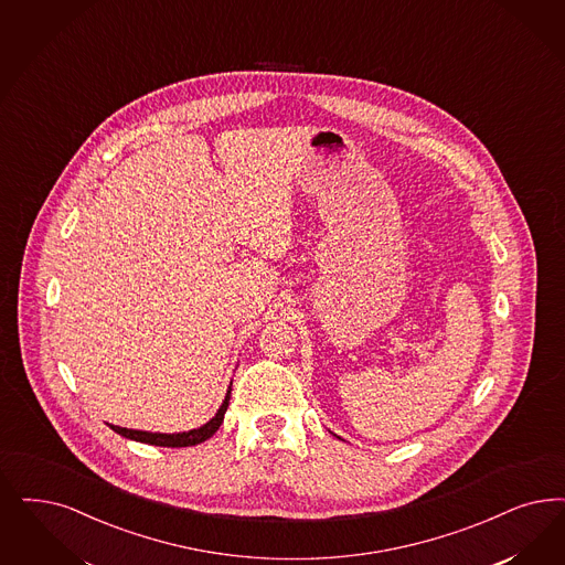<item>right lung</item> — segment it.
Here are the masks:
<instances>
[{
	"label": "right lung",
	"mask_w": 565,
	"mask_h": 565,
	"mask_svg": "<svg viewBox=\"0 0 565 565\" xmlns=\"http://www.w3.org/2000/svg\"><path fill=\"white\" fill-rule=\"evenodd\" d=\"M230 396H232V386L227 390L225 401H223V405L216 411V415H214L213 419L206 422V424L200 426V428L190 429V431L158 434V431H141V429L120 428V426H110V428L115 429L120 436H125V438H131V440H137V443H146V445H154V447H194V445H200V443L209 440L214 431L221 428L223 417H225V411L230 407Z\"/></svg>",
	"instance_id": "obj_1"
}]
</instances>
